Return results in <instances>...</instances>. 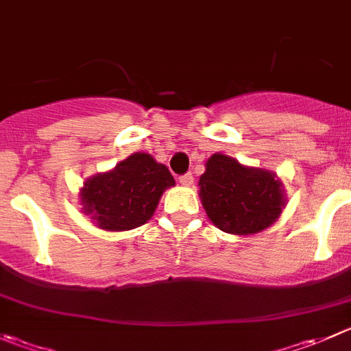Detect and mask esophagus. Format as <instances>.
Here are the masks:
<instances>
[{
  "mask_svg": "<svg viewBox=\"0 0 351 351\" xmlns=\"http://www.w3.org/2000/svg\"><path fill=\"white\" fill-rule=\"evenodd\" d=\"M178 182L182 183L183 186H190L193 183V175H192V173H185V175L180 176Z\"/></svg>",
  "mask_w": 351,
  "mask_h": 351,
  "instance_id": "1",
  "label": "esophagus"
}]
</instances>
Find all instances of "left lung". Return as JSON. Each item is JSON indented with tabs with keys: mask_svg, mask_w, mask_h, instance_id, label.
<instances>
[{
	"mask_svg": "<svg viewBox=\"0 0 351 351\" xmlns=\"http://www.w3.org/2000/svg\"><path fill=\"white\" fill-rule=\"evenodd\" d=\"M207 217L231 234L266 230L287 204L281 180L273 171L248 168L224 154H213L199 180Z\"/></svg>",
	"mask_w": 351,
	"mask_h": 351,
	"instance_id": "1",
	"label": "left lung"
}]
</instances>
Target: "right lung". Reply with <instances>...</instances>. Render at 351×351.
I'll list each match as a JSON object with an SVG mask.
<instances>
[{
  "label": "right lung",
  "instance_id": "add662e5",
  "mask_svg": "<svg viewBox=\"0 0 351 351\" xmlns=\"http://www.w3.org/2000/svg\"><path fill=\"white\" fill-rule=\"evenodd\" d=\"M173 185L175 178L165 165L135 152L111 171L85 180L82 209L103 230H134L151 219L162 192Z\"/></svg>",
  "mask_w": 351,
  "mask_h": 351
}]
</instances>
